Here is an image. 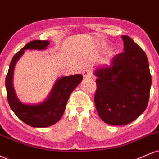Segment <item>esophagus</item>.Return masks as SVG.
Returning <instances> with one entry per match:
<instances>
[{"label":"esophagus","mask_w":159,"mask_h":159,"mask_svg":"<svg viewBox=\"0 0 159 159\" xmlns=\"http://www.w3.org/2000/svg\"><path fill=\"white\" fill-rule=\"evenodd\" d=\"M82 74H83V76H84V78H89L92 77L91 71L89 70H88V69L84 70V71H83V72H82Z\"/></svg>","instance_id":"34e87169"}]
</instances>
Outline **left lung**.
Masks as SVG:
<instances>
[{"instance_id": "left-lung-1", "label": "left lung", "mask_w": 159, "mask_h": 159, "mask_svg": "<svg viewBox=\"0 0 159 159\" xmlns=\"http://www.w3.org/2000/svg\"><path fill=\"white\" fill-rule=\"evenodd\" d=\"M124 52L110 66L97 69L95 104L102 121L125 125L140 116L148 104L151 75L147 57L129 36L122 35Z\"/></svg>"}]
</instances>
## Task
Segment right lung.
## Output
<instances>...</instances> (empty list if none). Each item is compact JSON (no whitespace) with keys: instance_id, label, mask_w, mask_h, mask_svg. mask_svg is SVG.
Instances as JSON below:
<instances>
[{"instance_id":"1","label":"right lung","mask_w":159,"mask_h":159,"mask_svg":"<svg viewBox=\"0 0 159 159\" xmlns=\"http://www.w3.org/2000/svg\"><path fill=\"white\" fill-rule=\"evenodd\" d=\"M49 44L48 41L36 40L24 46L12 58L6 77V89L9 106L19 119L32 127H47L57 123L64 114L70 94L83 79L81 74L58 78L48 97L38 104H26L19 101L12 83L13 72L17 61L24 55L26 49L43 50Z\"/></svg>"}]
</instances>
